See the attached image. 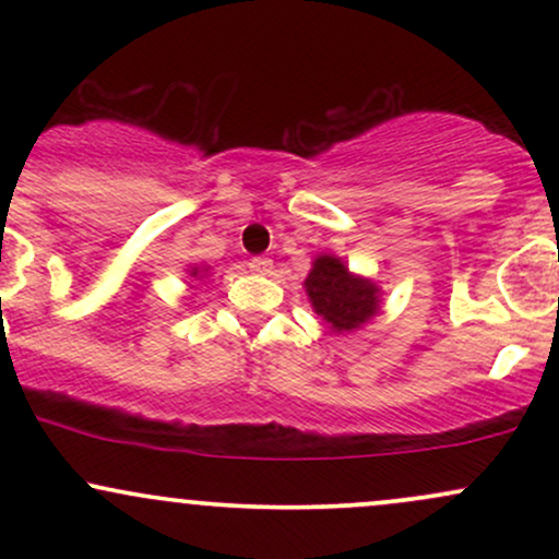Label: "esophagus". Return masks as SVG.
<instances>
[{"mask_svg": "<svg viewBox=\"0 0 559 559\" xmlns=\"http://www.w3.org/2000/svg\"><path fill=\"white\" fill-rule=\"evenodd\" d=\"M247 265H249V271H252V273L265 275V273H271L273 260H271V258H252V260L247 262Z\"/></svg>", "mask_w": 559, "mask_h": 559, "instance_id": "esophagus-1", "label": "esophagus"}]
</instances>
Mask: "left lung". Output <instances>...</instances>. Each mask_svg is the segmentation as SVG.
<instances>
[{
    "mask_svg": "<svg viewBox=\"0 0 559 559\" xmlns=\"http://www.w3.org/2000/svg\"><path fill=\"white\" fill-rule=\"evenodd\" d=\"M305 286L318 316L338 333L360 329L378 310V288L370 281L355 278L342 260L329 254L316 260Z\"/></svg>",
    "mask_w": 559,
    "mask_h": 559,
    "instance_id": "left-lung-1",
    "label": "left lung"
}]
</instances>
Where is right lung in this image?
Here are the masks:
<instances>
[{
	"label": "right lung",
	"instance_id": "obj_1",
	"mask_svg": "<svg viewBox=\"0 0 559 559\" xmlns=\"http://www.w3.org/2000/svg\"><path fill=\"white\" fill-rule=\"evenodd\" d=\"M194 275H197V271H194Z\"/></svg>",
	"mask_w": 559,
	"mask_h": 559
}]
</instances>
